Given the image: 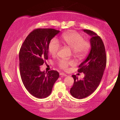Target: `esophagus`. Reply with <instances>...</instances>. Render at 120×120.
<instances>
[{"mask_svg": "<svg viewBox=\"0 0 120 120\" xmlns=\"http://www.w3.org/2000/svg\"><path fill=\"white\" fill-rule=\"evenodd\" d=\"M60 76H67V75L66 74H64V72H60Z\"/></svg>", "mask_w": 120, "mask_h": 120, "instance_id": "1", "label": "esophagus"}]
</instances>
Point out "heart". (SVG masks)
I'll return each instance as SVG.
<instances>
[{
    "label": "heart",
    "mask_w": 120,
    "mask_h": 120,
    "mask_svg": "<svg viewBox=\"0 0 120 120\" xmlns=\"http://www.w3.org/2000/svg\"><path fill=\"white\" fill-rule=\"evenodd\" d=\"M61 41L64 45L72 50L74 55L78 57H82L86 54L90 48V43L88 41L84 40L83 36L78 32L72 31L64 33L61 38ZM60 48V44L55 38L51 41L49 45V51L52 56H56ZM74 61L67 59L59 60V67L67 70L69 66H74Z\"/></svg>",
    "instance_id": "b5f03b06"
}]
</instances>
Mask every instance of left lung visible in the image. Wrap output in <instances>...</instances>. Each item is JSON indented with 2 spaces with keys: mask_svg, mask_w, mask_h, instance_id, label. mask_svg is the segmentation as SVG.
Returning a JSON list of instances; mask_svg holds the SVG:
<instances>
[{
  "mask_svg": "<svg viewBox=\"0 0 120 120\" xmlns=\"http://www.w3.org/2000/svg\"><path fill=\"white\" fill-rule=\"evenodd\" d=\"M83 31L90 36L91 49L88 56L79 66V72H83L85 76L78 80L76 75H72L74 82L70 93L75 98H85L96 90L102 78L106 64L105 46L101 38L96 33L88 30Z\"/></svg>",
  "mask_w": 120,
  "mask_h": 120,
  "instance_id": "obj_1",
  "label": "left lung"
}]
</instances>
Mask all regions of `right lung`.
<instances>
[{"instance_id":"right-lung-1","label":"right lung","mask_w":120,"mask_h":120,"mask_svg":"<svg viewBox=\"0 0 120 120\" xmlns=\"http://www.w3.org/2000/svg\"><path fill=\"white\" fill-rule=\"evenodd\" d=\"M60 32L53 28H37L29 34L19 53V70L22 82L30 94L39 98L49 96L59 77L55 70L41 71V66L48 59L49 45Z\"/></svg>"}]
</instances>
